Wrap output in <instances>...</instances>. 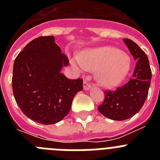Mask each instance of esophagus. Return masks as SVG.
Here are the masks:
<instances>
[{
    "label": "esophagus",
    "instance_id": "34e87169",
    "mask_svg": "<svg viewBox=\"0 0 160 160\" xmlns=\"http://www.w3.org/2000/svg\"><path fill=\"white\" fill-rule=\"evenodd\" d=\"M83 88L86 90H90L91 89V85L87 80H84V82H83Z\"/></svg>",
    "mask_w": 160,
    "mask_h": 160
}]
</instances>
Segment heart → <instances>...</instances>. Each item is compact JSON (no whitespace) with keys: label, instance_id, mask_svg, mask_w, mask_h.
<instances>
[{"label":"heart","instance_id":"b5f03b06","mask_svg":"<svg viewBox=\"0 0 160 160\" xmlns=\"http://www.w3.org/2000/svg\"><path fill=\"white\" fill-rule=\"evenodd\" d=\"M84 70L96 73L98 83L105 88H114L127 78L131 69L128 53L112 46H102L82 52L78 58Z\"/></svg>","mask_w":160,"mask_h":160}]
</instances>
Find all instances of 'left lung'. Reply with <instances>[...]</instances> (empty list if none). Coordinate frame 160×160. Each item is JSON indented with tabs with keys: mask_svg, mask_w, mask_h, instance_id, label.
Masks as SVG:
<instances>
[{
	"mask_svg": "<svg viewBox=\"0 0 160 160\" xmlns=\"http://www.w3.org/2000/svg\"><path fill=\"white\" fill-rule=\"evenodd\" d=\"M123 42L136 60L132 77L116 90L104 91V101L98 107L102 115L117 121L131 118L140 111L148 98L152 80V70L145 52L130 39L124 38Z\"/></svg>",
	"mask_w": 160,
	"mask_h": 160,
	"instance_id": "8db88e82",
	"label": "left lung"
}]
</instances>
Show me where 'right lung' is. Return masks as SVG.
I'll return each mask as SVG.
<instances>
[{
	"label": "right lung",
	"mask_w": 160,
	"mask_h": 160,
	"mask_svg": "<svg viewBox=\"0 0 160 160\" xmlns=\"http://www.w3.org/2000/svg\"><path fill=\"white\" fill-rule=\"evenodd\" d=\"M68 64L53 36L33 39L17 56L12 92L28 118L48 125L60 122L70 112L73 98L83 90V80H71L61 73Z\"/></svg>",
	"instance_id": "1"
}]
</instances>
